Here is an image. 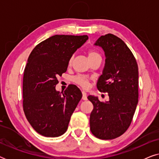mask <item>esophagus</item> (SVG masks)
<instances>
[{
    "instance_id": "obj_1",
    "label": "esophagus",
    "mask_w": 159,
    "mask_h": 159,
    "mask_svg": "<svg viewBox=\"0 0 159 159\" xmlns=\"http://www.w3.org/2000/svg\"><path fill=\"white\" fill-rule=\"evenodd\" d=\"M82 100H84V101H86V100L88 99V98H87L86 93L84 92V91H82Z\"/></svg>"
}]
</instances>
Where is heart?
<instances>
[{"label": "heart", "mask_w": 159, "mask_h": 159, "mask_svg": "<svg viewBox=\"0 0 159 159\" xmlns=\"http://www.w3.org/2000/svg\"><path fill=\"white\" fill-rule=\"evenodd\" d=\"M88 56L89 59H90V58L95 57V56H98L100 55L99 53H97V52L93 51H90L88 53ZM71 63V58L70 59V61H69V64H70ZM74 82H75V83H77V84H79V85L80 87H82V88L86 89L89 87V80L87 77H83V76H77V77H75L74 78Z\"/></svg>", "instance_id": "b5f03b06"}]
</instances>
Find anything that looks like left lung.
<instances>
[{"label": "left lung", "mask_w": 159, "mask_h": 159, "mask_svg": "<svg viewBox=\"0 0 159 159\" xmlns=\"http://www.w3.org/2000/svg\"><path fill=\"white\" fill-rule=\"evenodd\" d=\"M105 53V65L98 80L99 91L109 100L101 102L90 95L93 104L90 116L92 133L102 140H112L127 131L138 103V66L125 42L112 34L101 36L94 43Z\"/></svg>", "instance_id": "left-lung-1"}]
</instances>
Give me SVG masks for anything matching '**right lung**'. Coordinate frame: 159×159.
Here are the masks:
<instances>
[{"label": "right lung", "instance_id": "right-lung-1", "mask_svg": "<svg viewBox=\"0 0 159 159\" xmlns=\"http://www.w3.org/2000/svg\"><path fill=\"white\" fill-rule=\"evenodd\" d=\"M88 40V35L56 34L36 45L28 58L23 77L24 111L41 135L56 138L68 128L82 94L75 84L64 93L56 90L57 77L66 72L71 56Z\"/></svg>", "mask_w": 159, "mask_h": 159}]
</instances>
